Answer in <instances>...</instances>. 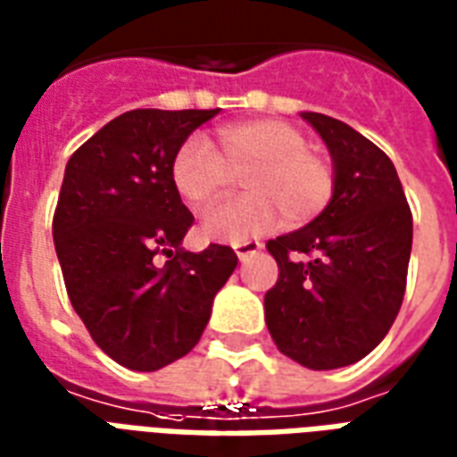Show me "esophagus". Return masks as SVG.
<instances>
[{"mask_svg":"<svg viewBox=\"0 0 457 457\" xmlns=\"http://www.w3.org/2000/svg\"><path fill=\"white\" fill-rule=\"evenodd\" d=\"M233 251H236V255H238V261L245 262V261H248V258H253L255 253L262 251V243L261 241L236 243V245H233Z\"/></svg>","mask_w":457,"mask_h":457,"instance_id":"obj_1","label":"esophagus"}]
</instances>
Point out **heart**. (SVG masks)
Segmentation results:
<instances>
[{
	"mask_svg": "<svg viewBox=\"0 0 457 457\" xmlns=\"http://www.w3.org/2000/svg\"><path fill=\"white\" fill-rule=\"evenodd\" d=\"M306 136L285 121L228 123L216 145L202 136L182 143L170 165L172 187L192 209L212 204L233 175H243L251 195L214 206L202 221V233L214 243H243L275 228L287 214L304 224L324 212L334 196V168L306 151Z\"/></svg>",
	"mask_w": 457,
	"mask_h": 457,
	"instance_id": "obj_1",
	"label": "heart"
}]
</instances>
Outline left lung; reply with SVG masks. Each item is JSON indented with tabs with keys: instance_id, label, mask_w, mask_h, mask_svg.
Instances as JSON below:
<instances>
[{
	"instance_id": "left-lung-1",
	"label": "left lung",
	"mask_w": 457,
	"mask_h": 457,
	"mask_svg": "<svg viewBox=\"0 0 457 457\" xmlns=\"http://www.w3.org/2000/svg\"><path fill=\"white\" fill-rule=\"evenodd\" d=\"M302 119L331 153L334 196L304 228L268 241L279 278L265 321L279 353L336 370L365 358L395 324L414 226L397 170L375 143L326 114Z\"/></svg>"
}]
</instances>
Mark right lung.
<instances>
[{"label": "right lung", "mask_w": 457, "mask_h": 457, "mask_svg": "<svg viewBox=\"0 0 457 457\" xmlns=\"http://www.w3.org/2000/svg\"><path fill=\"white\" fill-rule=\"evenodd\" d=\"M216 114L133 109L65 165L53 241L68 297L96 345L123 368L153 372L187 355L238 265L228 245L182 248L195 216L170 179L179 145Z\"/></svg>", "instance_id": "add662e5"}]
</instances>
